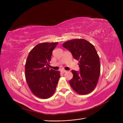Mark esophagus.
Instances as JSON below:
<instances>
[{
	"label": "esophagus",
	"instance_id": "1",
	"mask_svg": "<svg viewBox=\"0 0 123 123\" xmlns=\"http://www.w3.org/2000/svg\"><path fill=\"white\" fill-rule=\"evenodd\" d=\"M61 72L62 73H64L66 72L67 71H66V70H61Z\"/></svg>",
	"mask_w": 123,
	"mask_h": 123
}]
</instances>
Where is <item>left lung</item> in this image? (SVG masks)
<instances>
[{
	"label": "left lung",
	"mask_w": 123,
	"mask_h": 123,
	"mask_svg": "<svg viewBox=\"0 0 123 123\" xmlns=\"http://www.w3.org/2000/svg\"><path fill=\"white\" fill-rule=\"evenodd\" d=\"M63 47L79 61L80 72L72 70L73 77L69 81L71 87L80 95L91 92L97 84L100 74V58L95 47L83 39L67 41L63 44Z\"/></svg>",
	"instance_id": "obj_1"
}]
</instances>
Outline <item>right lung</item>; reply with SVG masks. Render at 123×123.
Listing matches in <instances>:
<instances>
[{
    "label": "right lung",
    "instance_id": "obj_1",
    "mask_svg": "<svg viewBox=\"0 0 123 123\" xmlns=\"http://www.w3.org/2000/svg\"><path fill=\"white\" fill-rule=\"evenodd\" d=\"M58 42L39 43L29 52L25 66L28 85L34 95L41 99L53 95L60 77L59 71L49 69L52 51Z\"/></svg>",
    "mask_w": 123,
    "mask_h": 123
}]
</instances>
